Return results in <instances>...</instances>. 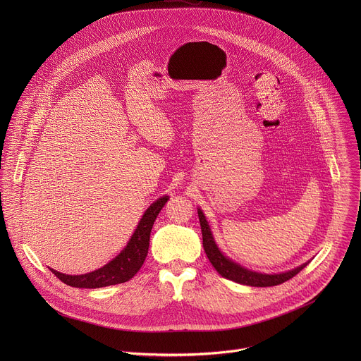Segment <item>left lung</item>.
<instances>
[{
    "mask_svg": "<svg viewBox=\"0 0 361 361\" xmlns=\"http://www.w3.org/2000/svg\"><path fill=\"white\" fill-rule=\"evenodd\" d=\"M197 212H198V219H200V226H201V233H202L204 251H205V254H207L213 267L224 279H228L238 284L251 286V287H271V286H277V284H281V283L293 279L295 274H298L307 266V263H304L293 270H288L284 273H277V274L276 273L266 274V273L248 270L223 254V251L219 248V245L214 241L212 228L209 226V221L205 220L204 213L201 212V209H197Z\"/></svg>",
    "mask_w": 361,
    "mask_h": 361,
    "instance_id": "1",
    "label": "left lung"
}]
</instances>
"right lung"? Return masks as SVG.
<instances>
[{"label": "right lung", "mask_w": 361, "mask_h": 361, "mask_svg": "<svg viewBox=\"0 0 361 361\" xmlns=\"http://www.w3.org/2000/svg\"><path fill=\"white\" fill-rule=\"evenodd\" d=\"M169 195H163L154 201L142 214L135 231L133 233L127 245L117 254L111 262L87 274L70 276L49 269L63 283L77 288H99L126 283L131 280L144 264L149 245V233L159 213L166 205Z\"/></svg>", "instance_id": "add662e5"}]
</instances>
